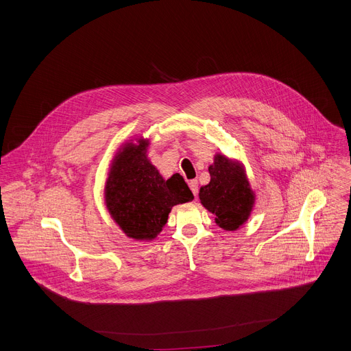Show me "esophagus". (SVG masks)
Wrapping results in <instances>:
<instances>
[{"label": "esophagus", "instance_id": "34e87169", "mask_svg": "<svg viewBox=\"0 0 351 351\" xmlns=\"http://www.w3.org/2000/svg\"><path fill=\"white\" fill-rule=\"evenodd\" d=\"M189 186H190V190L193 191L194 197H197V193H198V183H197V180H190Z\"/></svg>", "mask_w": 351, "mask_h": 351}]
</instances>
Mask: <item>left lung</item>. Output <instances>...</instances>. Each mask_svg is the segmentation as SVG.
Returning <instances> with one entry per match:
<instances>
[{"instance_id": "1", "label": "left lung", "mask_w": 351, "mask_h": 351, "mask_svg": "<svg viewBox=\"0 0 351 351\" xmlns=\"http://www.w3.org/2000/svg\"><path fill=\"white\" fill-rule=\"evenodd\" d=\"M211 180L199 189L202 204L225 230L239 229L253 208L254 194L239 165L218 154L208 168Z\"/></svg>"}]
</instances>
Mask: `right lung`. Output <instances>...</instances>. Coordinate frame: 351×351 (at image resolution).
I'll return each instance as SVG.
<instances>
[{"mask_svg":"<svg viewBox=\"0 0 351 351\" xmlns=\"http://www.w3.org/2000/svg\"><path fill=\"white\" fill-rule=\"evenodd\" d=\"M147 143L128 144L117 157L106 187L107 207L132 239L152 240L165 226L171 208L194 198L180 175L162 179L145 157Z\"/></svg>","mask_w":351,"mask_h":351,"instance_id":"add662e5","label":"right lung"}]
</instances>
